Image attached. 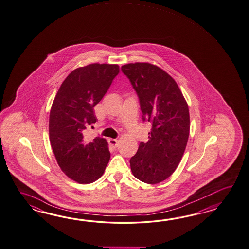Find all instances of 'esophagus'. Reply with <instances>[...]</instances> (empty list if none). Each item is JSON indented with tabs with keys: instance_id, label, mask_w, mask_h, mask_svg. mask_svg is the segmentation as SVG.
<instances>
[{
	"instance_id": "34e87169",
	"label": "esophagus",
	"mask_w": 249,
	"mask_h": 249,
	"mask_svg": "<svg viewBox=\"0 0 249 249\" xmlns=\"http://www.w3.org/2000/svg\"><path fill=\"white\" fill-rule=\"evenodd\" d=\"M109 144H111V146H112L113 148H116V147H118V144H119V140L110 138L109 139Z\"/></svg>"
}]
</instances>
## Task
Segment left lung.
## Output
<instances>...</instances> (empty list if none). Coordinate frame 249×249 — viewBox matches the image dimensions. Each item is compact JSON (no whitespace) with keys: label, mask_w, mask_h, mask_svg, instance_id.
Returning <instances> with one entry per match:
<instances>
[{"label":"left lung","mask_w":249,"mask_h":249,"mask_svg":"<svg viewBox=\"0 0 249 249\" xmlns=\"http://www.w3.org/2000/svg\"><path fill=\"white\" fill-rule=\"evenodd\" d=\"M138 94L143 120L152 123L148 141L130 159L133 175L146 184L170 177L179 164L190 130L188 105L176 81L148 62L122 67Z\"/></svg>","instance_id":"left-lung-1"}]
</instances>
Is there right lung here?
Returning <instances> with one entry per match:
<instances>
[{"mask_svg": "<svg viewBox=\"0 0 249 249\" xmlns=\"http://www.w3.org/2000/svg\"><path fill=\"white\" fill-rule=\"evenodd\" d=\"M119 71L117 64L93 63L77 68L64 79L51 107L52 149L61 171L79 184L97 180L110 160L106 139L97 137L87 142L83 133L96 122L93 108Z\"/></svg>", "mask_w": 249, "mask_h": 249, "instance_id": "add662e5", "label": "right lung"}]
</instances>
